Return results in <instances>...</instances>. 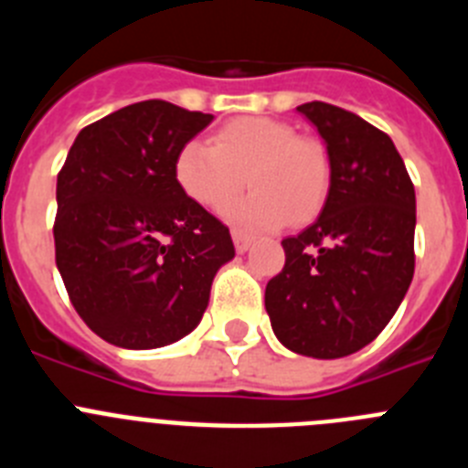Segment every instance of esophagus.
I'll return each mask as SVG.
<instances>
[{
	"instance_id": "obj_1",
	"label": "esophagus",
	"mask_w": 468,
	"mask_h": 468,
	"mask_svg": "<svg viewBox=\"0 0 468 468\" xmlns=\"http://www.w3.org/2000/svg\"><path fill=\"white\" fill-rule=\"evenodd\" d=\"M231 239H234V246H237L239 253H246L248 248H250V243H253V237H250V234H246V231H241V229L231 231Z\"/></svg>"
}]
</instances>
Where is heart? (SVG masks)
I'll use <instances>...</instances> for the list:
<instances>
[{
  "label": "heart",
  "instance_id": "heart-1",
  "mask_svg": "<svg viewBox=\"0 0 468 468\" xmlns=\"http://www.w3.org/2000/svg\"><path fill=\"white\" fill-rule=\"evenodd\" d=\"M176 180L194 204L222 210L250 183L253 192L227 208L248 229L309 222L324 208L333 168L325 144L270 117L227 122L213 144L189 140L176 156Z\"/></svg>",
  "mask_w": 468,
  "mask_h": 468
}]
</instances>
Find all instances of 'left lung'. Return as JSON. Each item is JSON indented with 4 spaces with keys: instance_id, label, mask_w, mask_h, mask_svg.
Instances as JSON below:
<instances>
[{
    "instance_id": "obj_1",
    "label": "left lung",
    "mask_w": 468,
    "mask_h": 468,
    "mask_svg": "<svg viewBox=\"0 0 468 468\" xmlns=\"http://www.w3.org/2000/svg\"><path fill=\"white\" fill-rule=\"evenodd\" d=\"M325 140L333 180L314 225L281 241L271 328L295 354L342 358L391 321L415 274V187L384 131L328 102L297 107Z\"/></svg>"
}]
</instances>
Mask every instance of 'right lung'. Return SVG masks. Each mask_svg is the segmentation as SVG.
<instances>
[{"label": "right lung", "instance_id": "obj_1", "mask_svg": "<svg viewBox=\"0 0 468 468\" xmlns=\"http://www.w3.org/2000/svg\"><path fill=\"white\" fill-rule=\"evenodd\" d=\"M210 122L166 101L133 102L81 128L58 173V271L110 345L156 349L192 333L234 258L229 229L176 180L177 152Z\"/></svg>", "mask_w": 468, "mask_h": 468}]
</instances>
